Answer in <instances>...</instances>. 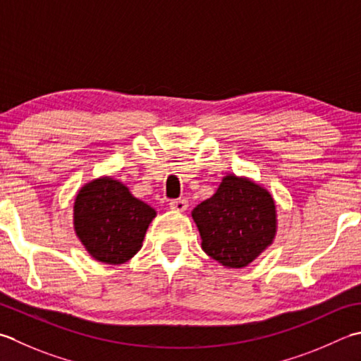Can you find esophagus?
I'll return each mask as SVG.
<instances>
[{
    "label": "esophagus",
    "mask_w": 361,
    "mask_h": 361,
    "mask_svg": "<svg viewBox=\"0 0 361 361\" xmlns=\"http://www.w3.org/2000/svg\"><path fill=\"white\" fill-rule=\"evenodd\" d=\"M171 209L173 211H178V213H183V211L188 209V200L185 199H178V200H172L171 203Z\"/></svg>",
    "instance_id": "34e87169"
}]
</instances>
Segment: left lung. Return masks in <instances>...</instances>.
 Returning <instances> with one entry per match:
<instances>
[{
	"instance_id": "8db88e82",
	"label": "left lung",
	"mask_w": 361,
	"mask_h": 361,
	"mask_svg": "<svg viewBox=\"0 0 361 361\" xmlns=\"http://www.w3.org/2000/svg\"><path fill=\"white\" fill-rule=\"evenodd\" d=\"M202 249L228 269L257 259L277 235V208L267 189L247 176H224L216 194L192 209Z\"/></svg>"
}]
</instances>
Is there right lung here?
Wrapping results in <instances>:
<instances>
[{
	"instance_id": "1",
	"label": "right lung",
	"mask_w": 361,
	"mask_h": 361,
	"mask_svg": "<svg viewBox=\"0 0 361 361\" xmlns=\"http://www.w3.org/2000/svg\"><path fill=\"white\" fill-rule=\"evenodd\" d=\"M154 217L150 204L111 176L86 183L73 203L76 236L89 255L104 264H123L136 255Z\"/></svg>"
}]
</instances>
